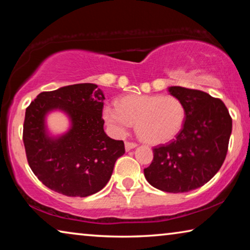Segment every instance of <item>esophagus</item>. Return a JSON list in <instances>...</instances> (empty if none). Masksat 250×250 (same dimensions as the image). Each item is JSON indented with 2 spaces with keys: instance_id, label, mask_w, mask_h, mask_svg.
<instances>
[{
  "instance_id": "34e87169",
  "label": "esophagus",
  "mask_w": 250,
  "mask_h": 250,
  "mask_svg": "<svg viewBox=\"0 0 250 250\" xmlns=\"http://www.w3.org/2000/svg\"><path fill=\"white\" fill-rule=\"evenodd\" d=\"M125 151H130V150L134 149V147H137V143L126 141V142L125 143Z\"/></svg>"
}]
</instances>
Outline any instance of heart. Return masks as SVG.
<instances>
[{"label":"heart","mask_w":250,"mask_h":250,"mask_svg":"<svg viewBox=\"0 0 250 250\" xmlns=\"http://www.w3.org/2000/svg\"><path fill=\"white\" fill-rule=\"evenodd\" d=\"M185 107L174 96L128 95L116 105H105L103 117L113 134L122 137L132 124L139 138L149 145H162L181 132Z\"/></svg>","instance_id":"b5f03b06"}]
</instances>
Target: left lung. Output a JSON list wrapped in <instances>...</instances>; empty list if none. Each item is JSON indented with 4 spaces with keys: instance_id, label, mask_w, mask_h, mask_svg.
Instances as JSON below:
<instances>
[{
    "instance_id": "obj_1",
    "label": "left lung",
    "mask_w": 250,
    "mask_h": 250,
    "mask_svg": "<svg viewBox=\"0 0 250 250\" xmlns=\"http://www.w3.org/2000/svg\"><path fill=\"white\" fill-rule=\"evenodd\" d=\"M167 90L184 104V125L168 145L154 147L153 161L145 168V176L161 191L185 193L201 188L221 168L232 121L221 99L179 86Z\"/></svg>"
}]
</instances>
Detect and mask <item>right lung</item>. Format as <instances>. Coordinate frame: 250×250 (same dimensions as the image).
Listing matches in <instances>:
<instances>
[{"instance_id": "obj_1", "label": "right lung", "mask_w": 250, "mask_h": 250, "mask_svg": "<svg viewBox=\"0 0 250 250\" xmlns=\"http://www.w3.org/2000/svg\"><path fill=\"white\" fill-rule=\"evenodd\" d=\"M104 95L95 83H77L45 91L25 112L23 141L29 167L42 183L71 197H86L103 189L112 175L125 143L105 134ZM54 111L70 121L66 133L54 136L47 117Z\"/></svg>"}]
</instances>
